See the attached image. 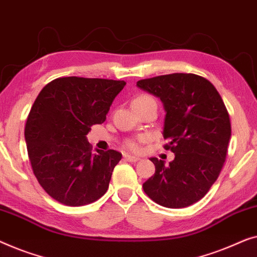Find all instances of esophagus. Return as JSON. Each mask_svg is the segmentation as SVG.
Masks as SVG:
<instances>
[{
  "label": "esophagus",
  "mask_w": 257,
  "mask_h": 257,
  "mask_svg": "<svg viewBox=\"0 0 257 257\" xmlns=\"http://www.w3.org/2000/svg\"><path fill=\"white\" fill-rule=\"evenodd\" d=\"M123 157H124V160H125V161L132 162V163H135V162H137V161L140 160L139 157H136V156H132V155H128V154H125Z\"/></svg>",
  "instance_id": "esophagus-1"
}]
</instances>
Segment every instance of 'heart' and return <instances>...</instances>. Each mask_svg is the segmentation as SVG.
I'll return each instance as SVG.
<instances>
[{"mask_svg":"<svg viewBox=\"0 0 257 257\" xmlns=\"http://www.w3.org/2000/svg\"><path fill=\"white\" fill-rule=\"evenodd\" d=\"M147 99H151V97H149V96H146V95H143V96H140V97H137V99H135V100H147ZM144 140H146V137H141V139H140V142H143ZM127 147L129 148V149H132V150H137V149H139V148H140L139 143L135 142V141H130V142H128Z\"/></svg>","mask_w":257,"mask_h":257,"instance_id":"obj_1","label":"heart"}]
</instances>
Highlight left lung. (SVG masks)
I'll list each match as a JSON object with an SVG mask.
<instances>
[{
  "label": "left lung",
  "mask_w": 257,
  "mask_h": 257,
  "mask_svg": "<svg viewBox=\"0 0 257 257\" xmlns=\"http://www.w3.org/2000/svg\"><path fill=\"white\" fill-rule=\"evenodd\" d=\"M136 86L161 99L165 110L163 137L175 160L150 158L154 176L143 190L155 202L183 208L200 200L214 184L226 160L230 122L225 103L207 79L173 73L137 81Z\"/></svg>",
  "instance_id": "obj_1"
}]
</instances>
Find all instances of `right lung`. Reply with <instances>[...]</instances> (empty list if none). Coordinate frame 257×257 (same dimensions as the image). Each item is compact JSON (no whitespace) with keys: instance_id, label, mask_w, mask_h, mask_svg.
<instances>
[{"instance_id":"obj_1","label":"right lung","mask_w":257,"mask_h":257,"mask_svg":"<svg viewBox=\"0 0 257 257\" xmlns=\"http://www.w3.org/2000/svg\"><path fill=\"white\" fill-rule=\"evenodd\" d=\"M124 86L120 80L66 77L38 94L24 136L36 178L55 200L82 206L106 193L122 155L99 149L93 154L87 134L103 123Z\"/></svg>"}]
</instances>
